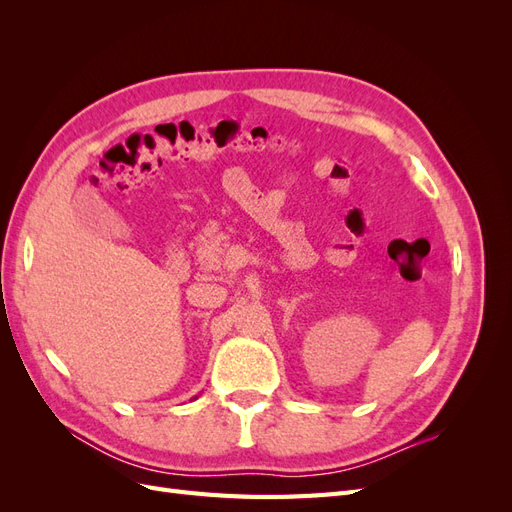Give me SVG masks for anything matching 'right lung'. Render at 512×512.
Returning a JSON list of instances; mask_svg holds the SVG:
<instances>
[{"mask_svg":"<svg viewBox=\"0 0 512 512\" xmlns=\"http://www.w3.org/2000/svg\"><path fill=\"white\" fill-rule=\"evenodd\" d=\"M194 399H196V397H194Z\"/></svg>","mask_w":512,"mask_h":512,"instance_id":"add662e5","label":"right lung"}]
</instances>
